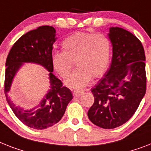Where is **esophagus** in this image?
<instances>
[{
	"instance_id": "1",
	"label": "esophagus",
	"mask_w": 151,
	"mask_h": 151,
	"mask_svg": "<svg viewBox=\"0 0 151 151\" xmlns=\"http://www.w3.org/2000/svg\"><path fill=\"white\" fill-rule=\"evenodd\" d=\"M84 93V91L83 90H73V93L74 96H82Z\"/></svg>"
}]
</instances>
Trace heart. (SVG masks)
I'll list each match as a JSON object with an SVG mask.
<instances>
[{
  "mask_svg": "<svg viewBox=\"0 0 151 151\" xmlns=\"http://www.w3.org/2000/svg\"><path fill=\"white\" fill-rule=\"evenodd\" d=\"M63 52H53L52 68L62 78H66L76 62L78 68L68 77L65 84L73 89H82L92 76H103L109 67L111 42L103 34L76 32L62 42Z\"/></svg>",
  "mask_w": 151,
  "mask_h": 151,
  "instance_id": "heart-1",
  "label": "heart"
}]
</instances>
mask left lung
Segmentation results:
<instances>
[{
  "instance_id": "obj_1",
  "label": "left lung",
  "mask_w": 151,
  "mask_h": 151,
  "mask_svg": "<svg viewBox=\"0 0 151 151\" xmlns=\"http://www.w3.org/2000/svg\"><path fill=\"white\" fill-rule=\"evenodd\" d=\"M111 64L91 89L94 103L88 111L93 124L104 129L123 125L133 116L146 93L145 53L135 35L119 27H110Z\"/></svg>"
}]
</instances>
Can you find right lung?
Instances as JSON below:
<instances>
[{"instance_id": "add662e5", "label": "right lung", "mask_w": 151, "mask_h": 151, "mask_svg": "<svg viewBox=\"0 0 151 151\" xmlns=\"http://www.w3.org/2000/svg\"><path fill=\"white\" fill-rule=\"evenodd\" d=\"M56 39L55 29L53 27H38L17 40L6 60L4 93L7 103L20 121L35 129H46L60 121L73 97L70 89L62 86L60 79L52 73L51 56ZM24 63L40 64L50 73V89L38 105L32 109L19 105L15 99L17 91L13 81Z\"/></svg>"}]
</instances>
